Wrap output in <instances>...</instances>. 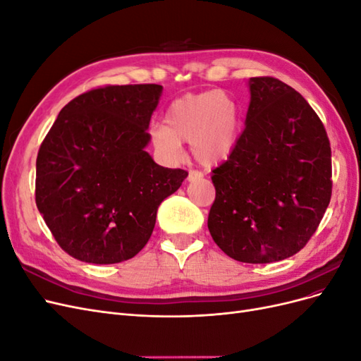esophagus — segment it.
Here are the masks:
<instances>
[{
    "mask_svg": "<svg viewBox=\"0 0 361 361\" xmlns=\"http://www.w3.org/2000/svg\"><path fill=\"white\" fill-rule=\"evenodd\" d=\"M202 178H203V174H202L200 171H197V170H191V171L188 173V180H190V182L200 180Z\"/></svg>",
    "mask_w": 361,
    "mask_h": 361,
    "instance_id": "obj_1",
    "label": "esophagus"
}]
</instances>
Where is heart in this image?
I'll return each instance as SVG.
<instances>
[{
  "mask_svg": "<svg viewBox=\"0 0 361 361\" xmlns=\"http://www.w3.org/2000/svg\"><path fill=\"white\" fill-rule=\"evenodd\" d=\"M239 125L241 113L231 94L218 90L185 94L170 104L164 125L152 128V141L169 158H178L180 141H188L195 158L215 166L233 152Z\"/></svg>",
  "mask_w": 361,
  "mask_h": 361,
  "instance_id": "1",
  "label": "heart"
}]
</instances>
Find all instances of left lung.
<instances>
[{
    "label": "left lung",
    "instance_id": "left-lung-1",
    "mask_svg": "<svg viewBox=\"0 0 361 361\" xmlns=\"http://www.w3.org/2000/svg\"><path fill=\"white\" fill-rule=\"evenodd\" d=\"M245 129L212 170L207 228L245 264L279 262L307 244L331 199V147L321 118L292 87L250 78Z\"/></svg>",
    "mask_w": 361,
    "mask_h": 361
}]
</instances>
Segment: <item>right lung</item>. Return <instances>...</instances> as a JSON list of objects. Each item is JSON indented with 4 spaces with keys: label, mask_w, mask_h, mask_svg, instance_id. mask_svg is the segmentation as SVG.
Returning a JSON list of instances; mask_svg holds the SVG:
<instances>
[{
    "label": "right lung",
    "mask_w": 361,
    "mask_h": 361,
    "mask_svg": "<svg viewBox=\"0 0 361 361\" xmlns=\"http://www.w3.org/2000/svg\"><path fill=\"white\" fill-rule=\"evenodd\" d=\"M162 85H106L60 111L36 161V204L72 257L108 265L134 257L158 206L188 173L161 167L146 146Z\"/></svg>",
    "instance_id": "add662e5"
}]
</instances>
